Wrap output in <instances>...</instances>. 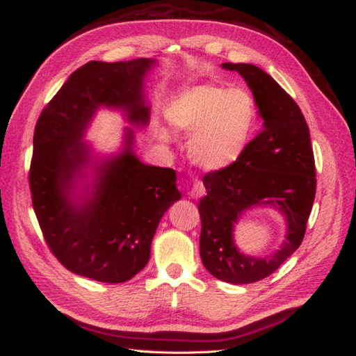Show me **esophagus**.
Here are the masks:
<instances>
[{"mask_svg": "<svg viewBox=\"0 0 356 356\" xmlns=\"http://www.w3.org/2000/svg\"><path fill=\"white\" fill-rule=\"evenodd\" d=\"M205 193H207V190L200 180H194L193 186L190 188V191H188V195H190L191 199H199V197H202V195H205Z\"/></svg>", "mask_w": 356, "mask_h": 356, "instance_id": "obj_1", "label": "esophagus"}]
</instances>
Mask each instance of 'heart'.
<instances>
[{
  "label": "heart",
  "instance_id": "1",
  "mask_svg": "<svg viewBox=\"0 0 356 356\" xmlns=\"http://www.w3.org/2000/svg\"><path fill=\"white\" fill-rule=\"evenodd\" d=\"M166 119L176 131L191 134L193 161L203 170L218 171L243 153L255 122V105L245 90L200 84L174 97Z\"/></svg>",
  "mask_w": 356,
  "mask_h": 356
}]
</instances>
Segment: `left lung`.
Returning <instances> with one entry per match:
<instances>
[{
	"label": "left lung",
	"instance_id": "obj_1",
	"mask_svg": "<svg viewBox=\"0 0 356 356\" xmlns=\"http://www.w3.org/2000/svg\"><path fill=\"white\" fill-rule=\"evenodd\" d=\"M243 76L263 118V130L236 162L203 177L199 202L200 257L211 275L232 284L269 277L297 251L312 211L316 179L311 133L300 107L266 72L252 64H222ZM277 206L286 216V241L266 259L238 252L232 231L252 206Z\"/></svg>",
	"mask_w": 356,
	"mask_h": 356
}]
</instances>
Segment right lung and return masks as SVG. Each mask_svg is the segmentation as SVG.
<instances>
[{
  "label": "right lung",
  "instance_id": "right-lung-1",
  "mask_svg": "<svg viewBox=\"0 0 356 356\" xmlns=\"http://www.w3.org/2000/svg\"><path fill=\"white\" fill-rule=\"evenodd\" d=\"M154 59L87 63L70 74L45 105L33 134L29 185L45 243L64 268L102 283H124L145 268L151 240L165 211L180 199L176 171L142 163L134 156L133 131L125 149L96 165L90 195L73 202V184L92 161L82 143L99 105L125 111L145 125L143 76Z\"/></svg>",
  "mask_w": 356,
  "mask_h": 356
}]
</instances>
